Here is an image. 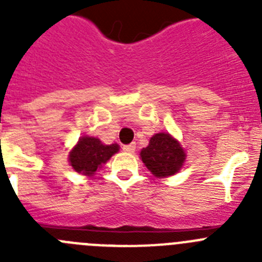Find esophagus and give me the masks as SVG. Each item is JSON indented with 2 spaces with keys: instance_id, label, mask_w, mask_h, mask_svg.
Instances as JSON below:
<instances>
[{
  "instance_id": "esophagus-1",
  "label": "esophagus",
  "mask_w": 262,
  "mask_h": 262,
  "mask_svg": "<svg viewBox=\"0 0 262 262\" xmlns=\"http://www.w3.org/2000/svg\"><path fill=\"white\" fill-rule=\"evenodd\" d=\"M136 149V144L135 143H131V144H126L123 145V151L128 152V154H134Z\"/></svg>"
}]
</instances>
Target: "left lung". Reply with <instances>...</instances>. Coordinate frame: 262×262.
<instances>
[{
    "label": "left lung",
    "mask_w": 262,
    "mask_h": 262,
    "mask_svg": "<svg viewBox=\"0 0 262 262\" xmlns=\"http://www.w3.org/2000/svg\"><path fill=\"white\" fill-rule=\"evenodd\" d=\"M143 163L156 177H166L177 173L185 160V152L177 140L169 134H156L149 145L140 152Z\"/></svg>",
    "instance_id": "1"
}]
</instances>
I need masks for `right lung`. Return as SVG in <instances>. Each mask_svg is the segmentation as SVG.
Wrapping results in <instances>:
<instances>
[{
  "mask_svg": "<svg viewBox=\"0 0 262 262\" xmlns=\"http://www.w3.org/2000/svg\"><path fill=\"white\" fill-rule=\"evenodd\" d=\"M119 149L118 144L103 145L97 138L84 136L69 154V163L76 172L92 176Z\"/></svg>",
  "mask_w": 262,
  "mask_h": 262,
  "instance_id": "1",
  "label": "right lung"
}]
</instances>
